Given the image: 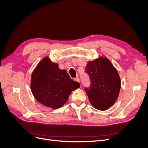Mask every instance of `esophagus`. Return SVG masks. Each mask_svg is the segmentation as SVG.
Returning <instances> with one entry per match:
<instances>
[{
    "instance_id": "1",
    "label": "esophagus",
    "mask_w": 148,
    "mask_h": 148,
    "mask_svg": "<svg viewBox=\"0 0 148 148\" xmlns=\"http://www.w3.org/2000/svg\"><path fill=\"white\" fill-rule=\"evenodd\" d=\"M74 80H75V81H76V82H80V79H79V77H76V78H75V79H74Z\"/></svg>"
}]
</instances>
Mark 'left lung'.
Wrapping results in <instances>:
<instances>
[{"mask_svg": "<svg viewBox=\"0 0 148 148\" xmlns=\"http://www.w3.org/2000/svg\"><path fill=\"white\" fill-rule=\"evenodd\" d=\"M85 73L91 82L85 90L91 104L99 110H106L116 102L121 88L118 71L106 57L89 62Z\"/></svg>", "mask_w": 148, "mask_h": 148, "instance_id": "obj_1", "label": "left lung"}]
</instances>
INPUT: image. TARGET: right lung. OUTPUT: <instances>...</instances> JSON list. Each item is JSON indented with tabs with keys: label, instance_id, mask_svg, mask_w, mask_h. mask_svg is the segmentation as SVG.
I'll return each instance as SVG.
<instances>
[{
	"label": "right lung",
	"instance_id": "add662e5",
	"mask_svg": "<svg viewBox=\"0 0 148 148\" xmlns=\"http://www.w3.org/2000/svg\"><path fill=\"white\" fill-rule=\"evenodd\" d=\"M79 87L80 84L71 79L66 71L60 69L58 64L47 57L38 63L32 75V94L38 102L52 108L63 106L71 92Z\"/></svg>",
	"mask_w": 148,
	"mask_h": 148
}]
</instances>
